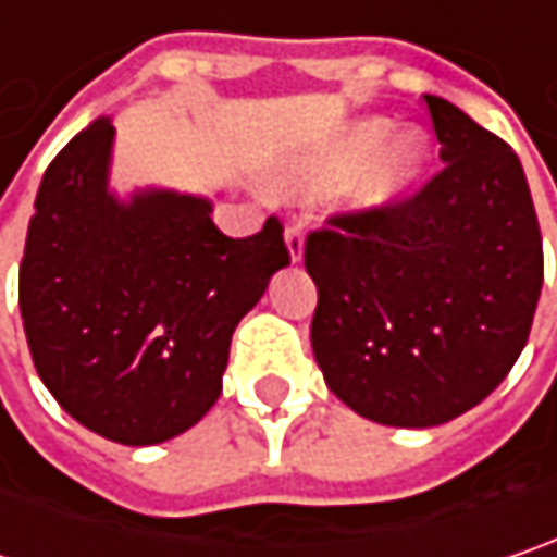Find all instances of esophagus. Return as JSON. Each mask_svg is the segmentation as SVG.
<instances>
[{"label": "esophagus", "mask_w": 557, "mask_h": 557, "mask_svg": "<svg viewBox=\"0 0 557 557\" xmlns=\"http://www.w3.org/2000/svg\"><path fill=\"white\" fill-rule=\"evenodd\" d=\"M285 247H288V259L292 262L304 259V221L292 219L285 224Z\"/></svg>", "instance_id": "1"}]
</instances>
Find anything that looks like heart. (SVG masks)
Returning a JSON list of instances; mask_svg holds the SVG:
<instances>
[{
  "label": "heart",
  "instance_id": "obj_1",
  "mask_svg": "<svg viewBox=\"0 0 557 557\" xmlns=\"http://www.w3.org/2000/svg\"><path fill=\"white\" fill-rule=\"evenodd\" d=\"M428 164L431 139L424 129L393 133V123L383 116H358L278 168L272 186L282 196H307L338 183V206L348 215L374 219L416 189Z\"/></svg>",
  "mask_w": 557,
  "mask_h": 557
}]
</instances>
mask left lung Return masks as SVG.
Segmentation results:
<instances>
[{
	"label": "left lung",
	"mask_w": 557,
	"mask_h": 557,
	"mask_svg": "<svg viewBox=\"0 0 557 557\" xmlns=\"http://www.w3.org/2000/svg\"><path fill=\"white\" fill-rule=\"evenodd\" d=\"M424 103L444 171L416 199L333 219L304 247L323 380L389 428H434L479 406L520 358L542 292L520 158L450 100Z\"/></svg>",
	"instance_id": "8db88e82"
}]
</instances>
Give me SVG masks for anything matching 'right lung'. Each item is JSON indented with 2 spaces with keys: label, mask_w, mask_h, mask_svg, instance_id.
<instances>
[{
  "label": "right lung",
  "mask_w": 557,
  "mask_h": 557,
  "mask_svg": "<svg viewBox=\"0 0 557 557\" xmlns=\"http://www.w3.org/2000/svg\"><path fill=\"white\" fill-rule=\"evenodd\" d=\"M116 129L95 120L40 180L18 272L34 368L107 441L151 447L221 396L231 336L288 265L282 224L231 240L209 196L110 186Z\"/></svg>",
  "instance_id": "obj_1"
}]
</instances>
